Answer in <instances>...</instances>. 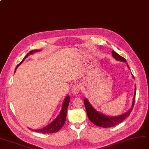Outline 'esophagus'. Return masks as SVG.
<instances>
[{
	"mask_svg": "<svg viewBox=\"0 0 149 149\" xmlns=\"http://www.w3.org/2000/svg\"><path fill=\"white\" fill-rule=\"evenodd\" d=\"M80 86L79 84H75L72 86L71 88V93H72L73 95H76L78 94V93L80 92Z\"/></svg>",
	"mask_w": 149,
	"mask_h": 149,
	"instance_id": "obj_1",
	"label": "esophagus"
}]
</instances>
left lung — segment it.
Listing matches in <instances>:
<instances>
[{
    "label": "left lung",
    "mask_w": 149,
    "mask_h": 149,
    "mask_svg": "<svg viewBox=\"0 0 149 149\" xmlns=\"http://www.w3.org/2000/svg\"><path fill=\"white\" fill-rule=\"evenodd\" d=\"M112 53L113 58H115L116 60L120 61H122V62H125V63L126 62V60L122 56H120L118 53H115L114 51H112ZM127 66L130 69L128 64H127ZM132 77L134 78L133 75H132ZM136 93V88H135L134 95L133 97V103H132L131 108L128 112L122 113V115H120L118 116H115V117L107 116L106 115L97 112L96 109L93 108V107L91 106V104L90 103V102L86 98L84 99V101L85 106L86 110V113H87L88 117L90 120L93 123H94L95 125L97 126H100V127L109 128V127H112L113 126L117 125V124L122 122L123 120H125L126 118L129 117V115L131 113L132 110H133V107L134 106V104L135 102Z\"/></svg>",
    "instance_id": "1"
}]
</instances>
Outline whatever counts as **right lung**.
<instances>
[{
	"label": "right lung",
	"instance_id": "right-lung-1",
	"mask_svg": "<svg viewBox=\"0 0 149 149\" xmlns=\"http://www.w3.org/2000/svg\"><path fill=\"white\" fill-rule=\"evenodd\" d=\"M39 51L40 49H34V50L31 51L29 53H27L24 58V59H23V61H22L19 64H18L17 66H16L15 71L16 69L18 68V66L24 61V60L28 56L29 54H32L35 52H38ZM69 102H70V97L69 95H68L64 99L63 105H62L61 111L59 115L56 118V119H55L54 121H53L50 124H49L48 125L45 126V127H44L43 128L38 129V130H34L33 131L38 132V133H41L43 134H49V133H56V132H58L59 130H60L65 123L66 116H67V110H68ZM30 130L31 129L30 128Z\"/></svg>",
	"mask_w": 149,
	"mask_h": 149
}]
</instances>
